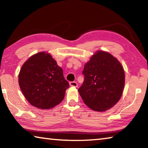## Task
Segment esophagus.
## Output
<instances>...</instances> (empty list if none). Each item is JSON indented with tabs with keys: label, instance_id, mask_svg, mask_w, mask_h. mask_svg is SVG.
<instances>
[{
	"label": "esophagus",
	"instance_id": "esophagus-1",
	"mask_svg": "<svg viewBox=\"0 0 148 148\" xmlns=\"http://www.w3.org/2000/svg\"><path fill=\"white\" fill-rule=\"evenodd\" d=\"M69 84H70V86H72V87H76L77 86V82H71Z\"/></svg>",
	"mask_w": 148,
	"mask_h": 148
}]
</instances>
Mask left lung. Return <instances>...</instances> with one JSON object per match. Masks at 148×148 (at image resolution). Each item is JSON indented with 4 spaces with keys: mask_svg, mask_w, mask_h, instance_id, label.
Instances as JSON below:
<instances>
[{
    "mask_svg": "<svg viewBox=\"0 0 148 148\" xmlns=\"http://www.w3.org/2000/svg\"><path fill=\"white\" fill-rule=\"evenodd\" d=\"M84 81L78 89L84 103L95 111L113 107L121 98L125 72L120 62L111 54L99 51L85 65Z\"/></svg>",
    "mask_w": 148,
    "mask_h": 148,
    "instance_id": "8db88e82",
    "label": "left lung"
}]
</instances>
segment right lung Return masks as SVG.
<instances>
[{"mask_svg": "<svg viewBox=\"0 0 148 148\" xmlns=\"http://www.w3.org/2000/svg\"><path fill=\"white\" fill-rule=\"evenodd\" d=\"M19 85L25 97L32 106L49 109L59 104L69 87L63 71L51 55L40 52L22 66Z\"/></svg>", "mask_w": 148, "mask_h": 148, "instance_id": "obj_1", "label": "right lung"}]
</instances>
